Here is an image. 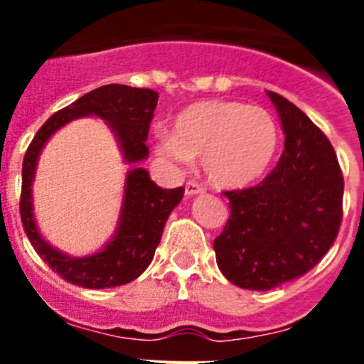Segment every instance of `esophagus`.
<instances>
[{
	"instance_id": "esophagus-1",
	"label": "esophagus",
	"mask_w": 364,
	"mask_h": 364,
	"mask_svg": "<svg viewBox=\"0 0 364 364\" xmlns=\"http://www.w3.org/2000/svg\"><path fill=\"white\" fill-rule=\"evenodd\" d=\"M186 197H195V195H200V193H204V188L202 186H198L197 182H188L186 184Z\"/></svg>"
}]
</instances>
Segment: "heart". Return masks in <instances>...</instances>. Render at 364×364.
Instances as JSON below:
<instances>
[{
  "instance_id": "obj_1",
  "label": "heart",
  "mask_w": 364,
  "mask_h": 364,
  "mask_svg": "<svg viewBox=\"0 0 364 364\" xmlns=\"http://www.w3.org/2000/svg\"><path fill=\"white\" fill-rule=\"evenodd\" d=\"M277 144V124L266 109L231 100H204L176 114L171 134L156 136L154 153L169 164L200 159L211 184L239 189L264 175Z\"/></svg>"
}]
</instances>
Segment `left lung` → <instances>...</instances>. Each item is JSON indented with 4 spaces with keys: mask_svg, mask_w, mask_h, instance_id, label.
I'll return each mask as SVG.
<instances>
[{
    "mask_svg": "<svg viewBox=\"0 0 364 364\" xmlns=\"http://www.w3.org/2000/svg\"><path fill=\"white\" fill-rule=\"evenodd\" d=\"M284 151L259 186L226 191L231 215L213 247L222 275L266 291L302 277L332 247L343 218V175L328 138L299 107L268 91Z\"/></svg>",
    "mask_w": 364,
    "mask_h": 364,
    "instance_id": "left-lung-1",
    "label": "left lung"
}]
</instances>
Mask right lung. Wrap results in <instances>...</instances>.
<instances>
[{
  "label": "right lung",
  "mask_w": 364,
  "mask_h": 364,
  "mask_svg": "<svg viewBox=\"0 0 364 364\" xmlns=\"http://www.w3.org/2000/svg\"><path fill=\"white\" fill-rule=\"evenodd\" d=\"M156 102L159 92L151 89L120 83L98 87L62 111L54 112L41 125L25 153L19 198L23 230L38 255L70 284L102 290L127 284L140 277L153 260L167 217L184 197V188L162 189L154 184L144 167H138L149 156L146 140ZM83 116H96L108 124L117 138L124 161L130 164L132 169L126 173L121 215L112 239L91 256L73 257L60 252L41 235L33 217L31 184L44 144L63 124Z\"/></svg>",
  "instance_id": "1"
}]
</instances>
